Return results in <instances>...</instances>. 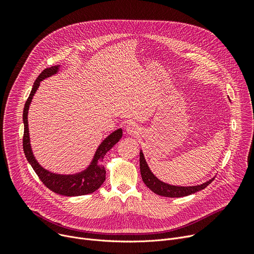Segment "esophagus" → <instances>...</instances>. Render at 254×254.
<instances>
[{"label":"esophagus","mask_w":254,"mask_h":254,"mask_svg":"<svg viewBox=\"0 0 254 254\" xmlns=\"http://www.w3.org/2000/svg\"><path fill=\"white\" fill-rule=\"evenodd\" d=\"M126 130H127V134H129V135H138L139 132H140V128H139V127L136 125V124H132V123H130V124H127V127H126Z\"/></svg>","instance_id":"34e87169"}]
</instances>
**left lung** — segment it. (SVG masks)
I'll use <instances>...</instances> for the list:
<instances>
[{"label": "left lung", "instance_id": "8db88e82", "mask_svg": "<svg viewBox=\"0 0 254 254\" xmlns=\"http://www.w3.org/2000/svg\"><path fill=\"white\" fill-rule=\"evenodd\" d=\"M140 171H141V176H142L143 182L151 191H153L158 195L168 196V197H181V196L190 195L191 193H194L196 191L206 189L207 186L214 180V178H213L201 185L188 186V188H184V186H174V185L164 183L161 180H158L152 174L151 171L149 170V167L147 166V164H146L142 151L140 152Z\"/></svg>", "mask_w": 254, "mask_h": 254}]
</instances>
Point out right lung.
Instances as JSON below:
<instances>
[{
    "instance_id": "1",
    "label": "right lung",
    "mask_w": 254,
    "mask_h": 254,
    "mask_svg": "<svg viewBox=\"0 0 254 254\" xmlns=\"http://www.w3.org/2000/svg\"><path fill=\"white\" fill-rule=\"evenodd\" d=\"M60 65L50 66L42 71V73L38 76L36 81L34 82L32 91L30 96L26 100L23 108V125H24V130H23V139H22V146H23V151L25 154L26 159L36 172V174L43 182V184L49 189L51 191L56 192L58 194L66 195V196H77V195H84L96 191L101 185L104 183L106 179V170L104 166H102L101 162L105 154L108 152L113 146L120 140L123 137V129L119 128L112 134L107 137L102 144L99 146L97 149V152L93 156V159L89 167L84 170L83 172L79 173V174L75 175H58L53 174L43 169L41 166L38 164L36 158L33 155L32 149H31V144H30V136H29V125H28V112H29V107L32 102V99L35 95L37 88L40 85V82L42 81L43 79L56 74L59 70Z\"/></svg>"
}]
</instances>
